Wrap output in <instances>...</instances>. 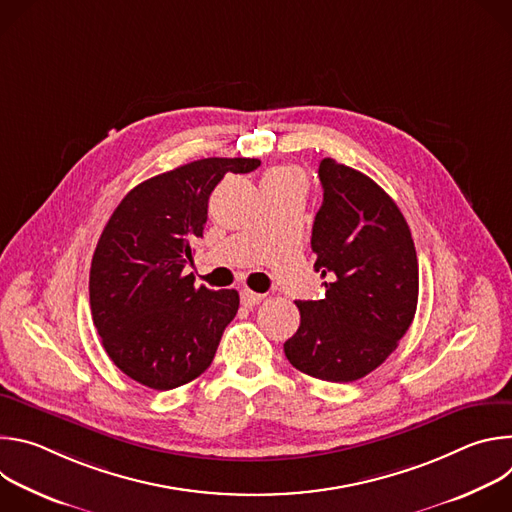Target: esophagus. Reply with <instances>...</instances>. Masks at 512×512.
Masks as SVG:
<instances>
[{
  "label": "esophagus",
  "instance_id": "obj_1",
  "mask_svg": "<svg viewBox=\"0 0 512 512\" xmlns=\"http://www.w3.org/2000/svg\"><path fill=\"white\" fill-rule=\"evenodd\" d=\"M263 298H265L263 294H255V291H251V289H243V291H241V304L247 306V308L257 306Z\"/></svg>",
  "mask_w": 512,
  "mask_h": 512
}]
</instances>
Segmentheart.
Here are the masks:
<instances>
[{
  "mask_svg": "<svg viewBox=\"0 0 512 512\" xmlns=\"http://www.w3.org/2000/svg\"><path fill=\"white\" fill-rule=\"evenodd\" d=\"M261 184H302V174L296 168H275L263 176Z\"/></svg>",
  "mask_w": 512,
  "mask_h": 512,
  "instance_id": "obj_1",
  "label": "heart"
}]
</instances>
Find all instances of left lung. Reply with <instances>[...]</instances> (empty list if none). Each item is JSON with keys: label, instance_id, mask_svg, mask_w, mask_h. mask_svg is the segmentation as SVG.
<instances>
[{"label": "left lung", "instance_id": "1", "mask_svg": "<svg viewBox=\"0 0 512 512\" xmlns=\"http://www.w3.org/2000/svg\"><path fill=\"white\" fill-rule=\"evenodd\" d=\"M324 200L312 227L324 300H298L300 328L283 350L314 379L352 383L375 371L409 330L419 265L409 225L369 176L324 158Z\"/></svg>", "mask_w": 512, "mask_h": 512}]
</instances>
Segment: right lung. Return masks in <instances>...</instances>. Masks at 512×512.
<instances>
[{
    "label": "right lung",
    "instance_id": "1",
    "mask_svg": "<svg viewBox=\"0 0 512 512\" xmlns=\"http://www.w3.org/2000/svg\"><path fill=\"white\" fill-rule=\"evenodd\" d=\"M259 166L255 158L196 160L137 184L113 210L93 255L89 296L103 348L129 379L168 391L210 367L239 294L196 287L184 267L214 186Z\"/></svg>",
    "mask_w": 512,
    "mask_h": 512
}]
</instances>
